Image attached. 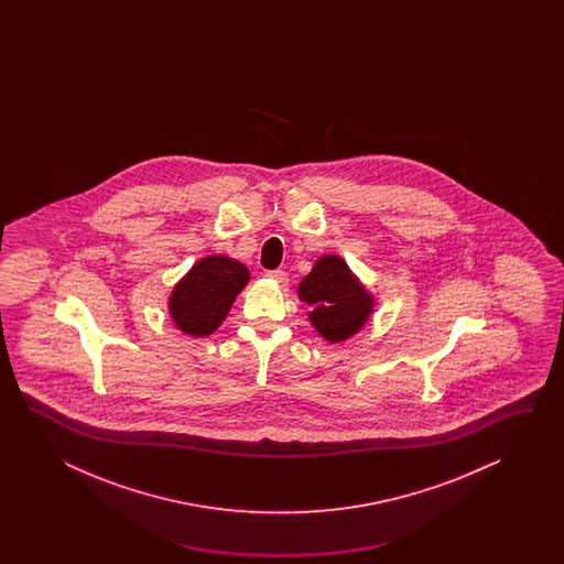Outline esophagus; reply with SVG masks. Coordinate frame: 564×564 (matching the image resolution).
Wrapping results in <instances>:
<instances>
[{
	"label": "esophagus",
	"instance_id": "obj_1",
	"mask_svg": "<svg viewBox=\"0 0 564 564\" xmlns=\"http://www.w3.org/2000/svg\"><path fill=\"white\" fill-rule=\"evenodd\" d=\"M265 278H270V280H274L276 284L280 286H284L288 282V274L284 270H272V272H265Z\"/></svg>",
	"mask_w": 564,
	"mask_h": 564
}]
</instances>
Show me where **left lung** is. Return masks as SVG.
Masks as SVG:
<instances>
[{
  "mask_svg": "<svg viewBox=\"0 0 564 564\" xmlns=\"http://www.w3.org/2000/svg\"><path fill=\"white\" fill-rule=\"evenodd\" d=\"M300 302L308 304V321L328 343H345L371 321L377 299L347 262L336 253H324L311 274L302 278Z\"/></svg>",
  "mask_w": 564,
  "mask_h": 564,
  "instance_id": "8db88e82",
  "label": "left lung"
}]
</instances>
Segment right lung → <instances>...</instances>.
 <instances>
[{
	"label": "right lung",
	"mask_w": 564,
	"mask_h": 564,
	"mask_svg": "<svg viewBox=\"0 0 564 564\" xmlns=\"http://www.w3.org/2000/svg\"><path fill=\"white\" fill-rule=\"evenodd\" d=\"M250 282L246 265L212 253L197 260L169 294V316L183 335L209 336L228 318L234 300Z\"/></svg>",
	"instance_id": "obj_1"
}]
</instances>
